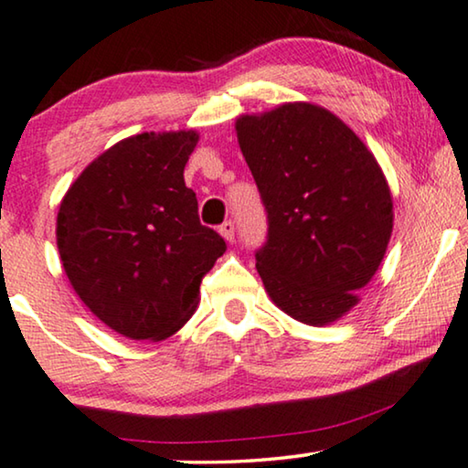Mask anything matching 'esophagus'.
<instances>
[{"mask_svg": "<svg viewBox=\"0 0 468 468\" xmlns=\"http://www.w3.org/2000/svg\"><path fill=\"white\" fill-rule=\"evenodd\" d=\"M218 233L222 235V239H225V241H229V243H231V241L235 239V225H233V222H231V220H227V222H225V225H220V229H218Z\"/></svg>", "mask_w": 468, "mask_h": 468, "instance_id": "obj_1", "label": "esophagus"}]
</instances>
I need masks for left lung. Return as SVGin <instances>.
<instances>
[{"instance_id": "left-lung-1", "label": "left lung", "mask_w": 468, "mask_h": 468, "mask_svg": "<svg viewBox=\"0 0 468 468\" xmlns=\"http://www.w3.org/2000/svg\"><path fill=\"white\" fill-rule=\"evenodd\" d=\"M235 133L267 209L256 271L269 299L303 324H333L384 261L394 227L384 171L339 116L309 101L237 116Z\"/></svg>"}]
</instances>
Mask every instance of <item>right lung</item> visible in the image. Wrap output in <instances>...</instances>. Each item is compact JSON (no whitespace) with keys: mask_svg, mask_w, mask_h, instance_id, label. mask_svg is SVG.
Instances as JSON below:
<instances>
[{"mask_svg":"<svg viewBox=\"0 0 468 468\" xmlns=\"http://www.w3.org/2000/svg\"><path fill=\"white\" fill-rule=\"evenodd\" d=\"M197 142L195 129L124 137L84 167L58 206L57 248L71 288L127 339L180 331L199 305L201 278L227 250L184 184Z\"/></svg>","mask_w":468,"mask_h":468,"instance_id":"1","label":"right lung"}]
</instances>
